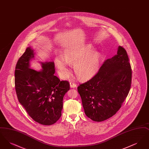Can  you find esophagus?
Wrapping results in <instances>:
<instances>
[{
    "mask_svg": "<svg viewBox=\"0 0 149 149\" xmlns=\"http://www.w3.org/2000/svg\"><path fill=\"white\" fill-rule=\"evenodd\" d=\"M70 86L71 88H74L77 87V84H75L74 83H73V82H70Z\"/></svg>",
    "mask_w": 149,
    "mask_h": 149,
    "instance_id": "34e87169",
    "label": "esophagus"
}]
</instances>
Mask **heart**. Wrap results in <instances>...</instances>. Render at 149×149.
I'll use <instances>...</instances> for the list:
<instances>
[{"mask_svg": "<svg viewBox=\"0 0 149 149\" xmlns=\"http://www.w3.org/2000/svg\"><path fill=\"white\" fill-rule=\"evenodd\" d=\"M100 60L99 52L94 51L92 46L87 45L66 51L63 58L57 57L55 61L58 74L62 78H68L70 74L69 64L73 65L77 77L84 80L91 78L97 72Z\"/></svg>", "mask_w": 149, "mask_h": 149, "instance_id": "heart-1", "label": "heart"}]
</instances>
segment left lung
Wrapping results in <instances>:
<instances>
[{
    "label": "left lung",
    "instance_id": "8db88e82",
    "mask_svg": "<svg viewBox=\"0 0 149 149\" xmlns=\"http://www.w3.org/2000/svg\"><path fill=\"white\" fill-rule=\"evenodd\" d=\"M132 71L125 49L106 60L91 79L78 87L86 116L101 122L120 109L131 88Z\"/></svg>",
    "mask_w": 149,
    "mask_h": 149
}]
</instances>
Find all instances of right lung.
Returning <instances> with one entry per match:
<instances>
[{"mask_svg": "<svg viewBox=\"0 0 149 149\" xmlns=\"http://www.w3.org/2000/svg\"><path fill=\"white\" fill-rule=\"evenodd\" d=\"M34 57V50L29 47L19 58L15 70V91L19 102L33 120L51 125L61 116L63 98L70 85L54 75L53 61L40 62V71L31 69Z\"/></svg>", "mask_w": 149, "mask_h": 149, "instance_id": "right-lung-1", "label": "right lung"}]
</instances>
